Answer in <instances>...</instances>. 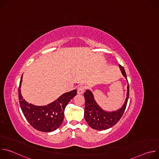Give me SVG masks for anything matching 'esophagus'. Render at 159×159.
I'll return each mask as SVG.
<instances>
[{
  "instance_id": "1",
  "label": "esophagus",
  "mask_w": 159,
  "mask_h": 159,
  "mask_svg": "<svg viewBox=\"0 0 159 159\" xmlns=\"http://www.w3.org/2000/svg\"><path fill=\"white\" fill-rule=\"evenodd\" d=\"M85 89V87L83 85H81L79 86V87L77 88V93L79 94H82L84 93V91Z\"/></svg>"
}]
</instances>
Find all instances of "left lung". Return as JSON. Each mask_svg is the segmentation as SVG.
Returning <instances> with one entry per match:
<instances>
[{"label":"left lung","mask_w":159,"mask_h":159,"mask_svg":"<svg viewBox=\"0 0 159 159\" xmlns=\"http://www.w3.org/2000/svg\"><path fill=\"white\" fill-rule=\"evenodd\" d=\"M123 76L127 79L123 66L119 65ZM85 98L84 116L88 125L98 130L106 129L116 125L122 117L129 98V85H128L127 97L123 107L116 111L107 112L103 111L96 103L92 93L89 90L84 94Z\"/></svg>","instance_id":"1"}]
</instances>
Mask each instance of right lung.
<instances>
[{"label":"right lung","mask_w":159,"mask_h":159,"mask_svg":"<svg viewBox=\"0 0 159 159\" xmlns=\"http://www.w3.org/2000/svg\"><path fill=\"white\" fill-rule=\"evenodd\" d=\"M21 77L18 89L19 104L26 119L35 129L43 132H50L57 129L61 125L64 118L65 107L76 94L73 90L62 94L56 101L44 106H36L28 103L20 94Z\"/></svg>","instance_id":"right-lung-1"}]
</instances>
